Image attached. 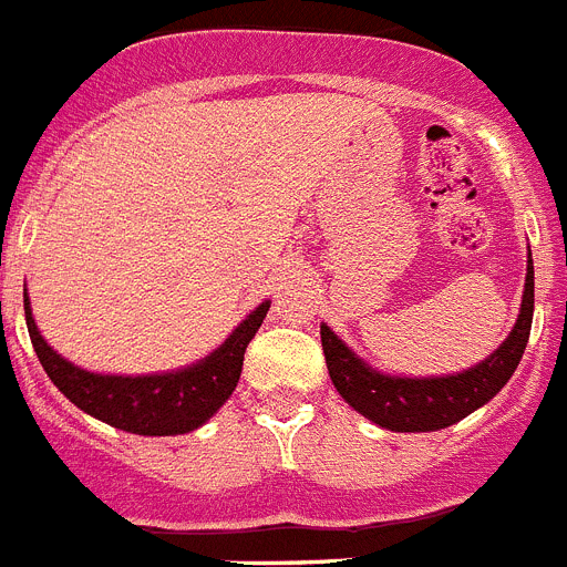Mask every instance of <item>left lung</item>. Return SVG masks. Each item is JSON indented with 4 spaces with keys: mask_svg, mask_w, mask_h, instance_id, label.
<instances>
[{
    "mask_svg": "<svg viewBox=\"0 0 567 567\" xmlns=\"http://www.w3.org/2000/svg\"><path fill=\"white\" fill-rule=\"evenodd\" d=\"M532 316L534 265L532 254H528V274H525V293L517 324H514L512 336L499 344V350H494L483 364L472 367V370L446 375V379L381 375L361 359H355L328 324H321V350L328 359L336 390L353 410L392 432H435L472 415L477 406L492 401L506 386L525 353V341L532 333Z\"/></svg>",
    "mask_w": 567,
    "mask_h": 567,
    "instance_id": "obj_1",
    "label": "left lung"
}]
</instances>
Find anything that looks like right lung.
<instances>
[{
	"label": "right lung",
	"instance_id": "1",
	"mask_svg": "<svg viewBox=\"0 0 567 567\" xmlns=\"http://www.w3.org/2000/svg\"><path fill=\"white\" fill-rule=\"evenodd\" d=\"M268 308L271 302L259 305L228 336L226 344L217 347L200 364L181 372H163V375L121 379V375H95L61 359L39 336L28 296H24L30 341L50 381L86 415L124 432H135V435H183V432L197 430L220 410L237 386L246 347L262 324Z\"/></svg>",
	"mask_w": 567,
	"mask_h": 567
}]
</instances>
